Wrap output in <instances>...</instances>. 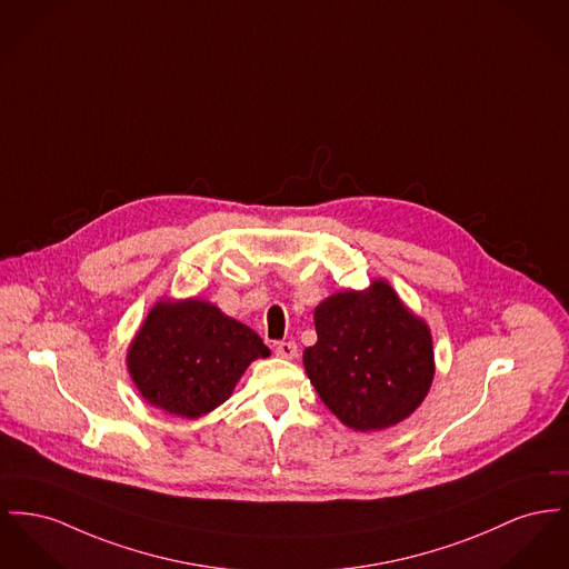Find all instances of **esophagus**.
<instances>
[{
	"label": "esophagus",
	"mask_w": 569,
	"mask_h": 569,
	"mask_svg": "<svg viewBox=\"0 0 569 569\" xmlns=\"http://www.w3.org/2000/svg\"><path fill=\"white\" fill-rule=\"evenodd\" d=\"M297 343L295 341H279L277 346H274V355L277 357H281V359H295L297 357Z\"/></svg>",
	"instance_id": "34e87169"
}]
</instances>
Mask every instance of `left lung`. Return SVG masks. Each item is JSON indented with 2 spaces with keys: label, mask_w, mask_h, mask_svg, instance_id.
I'll return each instance as SVG.
<instances>
[{
  "label": "left lung",
  "mask_w": 569,
  "mask_h": 569,
  "mask_svg": "<svg viewBox=\"0 0 569 569\" xmlns=\"http://www.w3.org/2000/svg\"><path fill=\"white\" fill-rule=\"evenodd\" d=\"M313 322L318 341L305 348L302 366L343 426L387 430L426 400L436 371L430 327L385 279L335 292L316 307Z\"/></svg>",
  "instance_id": "8db88e82"
}]
</instances>
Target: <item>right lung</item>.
Returning <instances> with one entry per match:
<instances>
[{"label":"right lung","instance_id":"right-lung-1","mask_svg":"<svg viewBox=\"0 0 569 569\" xmlns=\"http://www.w3.org/2000/svg\"><path fill=\"white\" fill-rule=\"evenodd\" d=\"M268 355L260 335L217 305L163 299L129 343L127 368L150 406L200 419L230 400L244 369Z\"/></svg>","mask_w":569,"mask_h":569}]
</instances>
